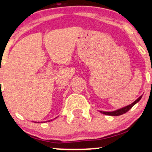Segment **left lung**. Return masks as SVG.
<instances>
[{
    "label": "left lung",
    "mask_w": 152,
    "mask_h": 152,
    "mask_svg": "<svg viewBox=\"0 0 152 152\" xmlns=\"http://www.w3.org/2000/svg\"><path fill=\"white\" fill-rule=\"evenodd\" d=\"M142 96L143 95H141L140 96H139V98L137 99V100L134 101L133 103H132V104H129V105L124 106V107H122V108H121V109L114 110V111H99L103 114L108 115V116H120V115L125 114V113L127 112L129 110H130L131 109H132V108L133 107V106L135 105L136 104H137V103L141 100Z\"/></svg>",
    "instance_id": "1"
}]
</instances>
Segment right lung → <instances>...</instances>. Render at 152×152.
Returning <instances> with one entry per match:
<instances>
[{
  "mask_svg": "<svg viewBox=\"0 0 152 152\" xmlns=\"http://www.w3.org/2000/svg\"><path fill=\"white\" fill-rule=\"evenodd\" d=\"M57 118V117H56L55 118ZM55 118H53V119H55ZM52 121V120H48V121H46V122H48V121ZM34 122H35V123H37V122H36V121H34ZM41 122H42V121H41ZM38 123H40V122H39V121H38Z\"/></svg>",
  "mask_w": 152,
  "mask_h": 152,
  "instance_id": "1",
  "label": "right lung"
}]
</instances>
